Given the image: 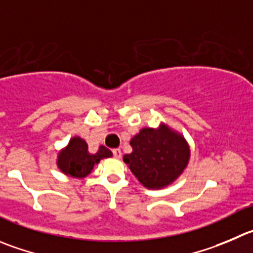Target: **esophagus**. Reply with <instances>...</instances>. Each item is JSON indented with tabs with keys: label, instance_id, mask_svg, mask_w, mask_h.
<instances>
[{
	"label": "esophagus",
	"instance_id": "esophagus-1",
	"mask_svg": "<svg viewBox=\"0 0 253 253\" xmlns=\"http://www.w3.org/2000/svg\"><path fill=\"white\" fill-rule=\"evenodd\" d=\"M113 155H114L115 158H120V156H122V150H120V149H113Z\"/></svg>",
	"mask_w": 253,
	"mask_h": 253
}]
</instances>
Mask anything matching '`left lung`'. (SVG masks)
I'll return each instance as SVG.
<instances>
[{"mask_svg": "<svg viewBox=\"0 0 253 253\" xmlns=\"http://www.w3.org/2000/svg\"><path fill=\"white\" fill-rule=\"evenodd\" d=\"M130 145L133 151L123 160L148 189H163L172 184L189 164V144L165 124L158 129L143 128L133 136Z\"/></svg>", "mask_w": 253, "mask_h": 253, "instance_id": "8db88e82", "label": "left lung"}]
</instances>
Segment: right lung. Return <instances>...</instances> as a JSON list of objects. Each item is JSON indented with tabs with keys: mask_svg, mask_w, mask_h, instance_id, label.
Segmentation results:
<instances>
[{
	"mask_svg": "<svg viewBox=\"0 0 253 253\" xmlns=\"http://www.w3.org/2000/svg\"><path fill=\"white\" fill-rule=\"evenodd\" d=\"M113 154L109 149L100 145L95 154L88 151V144L79 136H73L68 145L58 153L57 165L63 174L68 176L83 179L92 172L94 165L102 159L110 158Z\"/></svg>",
	"mask_w": 253,
	"mask_h": 253,
	"instance_id": "right-lung-1",
	"label": "right lung"
}]
</instances>
